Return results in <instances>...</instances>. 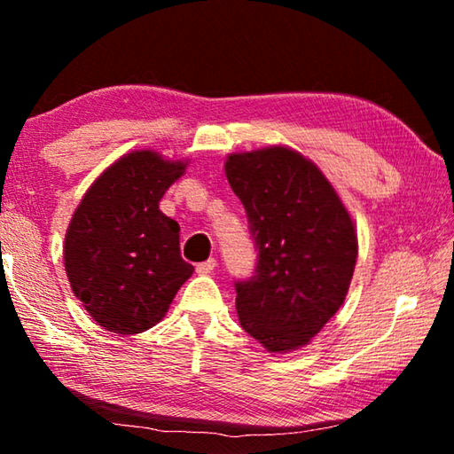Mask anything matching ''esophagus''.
Masks as SVG:
<instances>
[{
	"label": "esophagus",
	"instance_id": "obj_1",
	"mask_svg": "<svg viewBox=\"0 0 454 454\" xmlns=\"http://www.w3.org/2000/svg\"><path fill=\"white\" fill-rule=\"evenodd\" d=\"M214 268H216V260L210 258V260H206V262L196 264V272L198 274H210Z\"/></svg>",
	"mask_w": 454,
	"mask_h": 454
}]
</instances>
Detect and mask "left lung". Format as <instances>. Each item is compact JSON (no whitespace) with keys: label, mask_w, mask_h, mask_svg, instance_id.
Masks as SVG:
<instances>
[{"label":"left lung","mask_w":454,"mask_h":454,"mask_svg":"<svg viewBox=\"0 0 454 454\" xmlns=\"http://www.w3.org/2000/svg\"><path fill=\"white\" fill-rule=\"evenodd\" d=\"M226 178L258 250L254 274L234 284L240 325L270 352L301 348L347 298L358 256L350 214L325 174L282 145L232 153Z\"/></svg>","instance_id":"1"}]
</instances>
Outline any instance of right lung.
I'll use <instances>...</instances> for the list:
<instances>
[{"instance_id":"add662e5","label":"right lung","mask_w":454,"mask_h":454,"mask_svg":"<svg viewBox=\"0 0 454 454\" xmlns=\"http://www.w3.org/2000/svg\"><path fill=\"white\" fill-rule=\"evenodd\" d=\"M186 170L136 150L91 184L66 234L74 294L99 326L137 334L164 318L194 266L180 256L178 222L160 212L164 192Z\"/></svg>"}]
</instances>
